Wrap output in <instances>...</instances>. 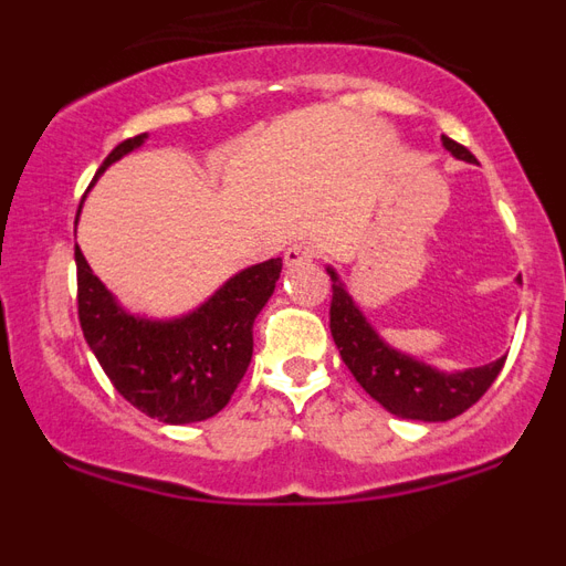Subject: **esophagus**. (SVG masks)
Returning a JSON list of instances; mask_svg holds the SVG:
<instances>
[{"label":"esophagus","instance_id":"34e87169","mask_svg":"<svg viewBox=\"0 0 566 566\" xmlns=\"http://www.w3.org/2000/svg\"><path fill=\"white\" fill-rule=\"evenodd\" d=\"M314 260V249L306 247V243H292L286 249V263L289 266H300V263H308Z\"/></svg>","mask_w":566,"mask_h":566}]
</instances>
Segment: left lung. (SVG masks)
I'll use <instances>...</instances> for the list:
<instances>
[{"instance_id":"8db88e82","label":"left lung","mask_w":566,"mask_h":566,"mask_svg":"<svg viewBox=\"0 0 566 566\" xmlns=\"http://www.w3.org/2000/svg\"><path fill=\"white\" fill-rule=\"evenodd\" d=\"M442 144L462 161H473L468 147L457 144L453 138L442 135ZM332 274V308H328V326L332 337L339 348V357L348 365L365 394H371L382 408L405 419H422V422H448L476 405L484 397L493 379L504 368V359L470 368L464 374H439L431 365L417 363L394 352L374 334V328L365 323L363 312L354 306L343 286L337 283V274Z\"/></svg>"}]
</instances>
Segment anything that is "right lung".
Returning <instances> with one entry per match:
<instances>
[{
  "instance_id": "1",
  "label": "right lung",
  "mask_w": 566,
  "mask_h": 566,
  "mask_svg": "<svg viewBox=\"0 0 566 566\" xmlns=\"http://www.w3.org/2000/svg\"><path fill=\"white\" fill-rule=\"evenodd\" d=\"M144 138L133 135L118 144L98 175ZM280 269V258L243 269L198 312L172 323H149L115 306L76 249L78 323L107 379L129 405L167 424L201 422L227 408L247 374L252 323L272 297Z\"/></svg>"
}]
</instances>
